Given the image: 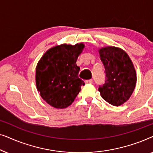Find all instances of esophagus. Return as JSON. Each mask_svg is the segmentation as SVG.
Returning <instances> with one entry per match:
<instances>
[{
	"label": "esophagus",
	"instance_id": "34e87169",
	"mask_svg": "<svg viewBox=\"0 0 153 153\" xmlns=\"http://www.w3.org/2000/svg\"><path fill=\"white\" fill-rule=\"evenodd\" d=\"M85 83H90V84H91V83H93V79H89V80H86V81H85Z\"/></svg>",
	"mask_w": 153,
	"mask_h": 153
}]
</instances>
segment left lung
I'll return each instance as SVG.
<instances>
[{
    "instance_id": "1",
    "label": "left lung",
    "mask_w": 153,
    "mask_h": 153,
    "mask_svg": "<svg viewBox=\"0 0 153 153\" xmlns=\"http://www.w3.org/2000/svg\"><path fill=\"white\" fill-rule=\"evenodd\" d=\"M105 69V83L98 91L111 105L118 106L129 100L135 88L137 74L127 53L120 48L106 47L99 50Z\"/></svg>"
}]
</instances>
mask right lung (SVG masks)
<instances>
[{"label": "right lung", "instance_id": "1", "mask_svg": "<svg viewBox=\"0 0 153 153\" xmlns=\"http://www.w3.org/2000/svg\"><path fill=\"white\" fill-rule=\"evenodd\" d=\"M83 48L82 43L56 46L48 50L37 63V89L53 107L61 109L71 105L85 85L79 78L80 68L76 64Z\"/></svg>", "mask_w": 153, "mask_h": 153}]
</instances>
